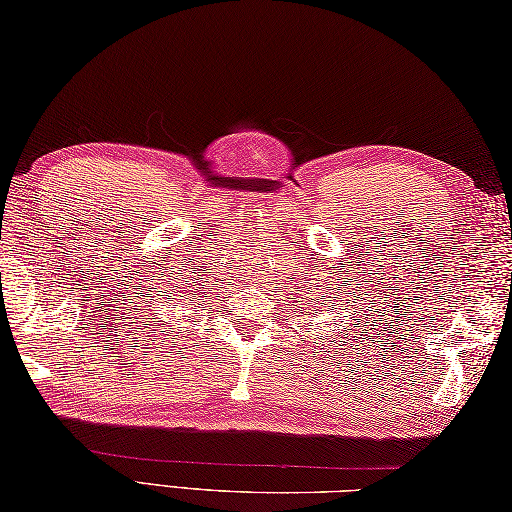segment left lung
<instances>
[{
    "label": "left lung",
    "mask_w": 512,
    "mask_h": 512,
    "mask_svg": "<svg viewBox=\"0 0 512 512\" xmlns=\"http://www.w3.org/2000/svg\"><path fill=\"white\" fill-rule=\"evenodd\" d=\"M325 295H328V292H325Z\"/></svg>",
    "instance_id": "8db88e82"
}]
</instances>
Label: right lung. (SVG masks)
Here are the masks:
<instances>
[{"label":"right lung","mask_w":512,"mask_h":512,"mask_svg":"<svg viewBox=\"0 0 512 512\" xmlns=\"http://www.w3.org/2000/svg\"><path fill=\"white\" fill-rule=\"evenodd\" d=\"M189 288H191V286H184V281H178V284L171 286V290L167 292V297H173V299L180 301V303L191 301L193 290H189ZM160 292H162V290H160Z\"/></svg>","instance_id":"right-lung-1"}]
</instances>
